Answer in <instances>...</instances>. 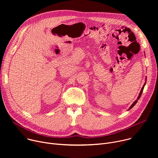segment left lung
Instances as JSON below:
<instances>
[{
	"label": "left lung",
	"instance_id": "obj_1",
	"mask_svg": "<svg viewBox=\"0 0 158 158\" xmlns=\"http://www.w3.org/2000/svg\"><path fill=\"white\" fill-rule=\"evenodd\" d=\"M146 81H145V83H144V84L143 85V87H142V89H141V92H140V93H139V96H138V98H137V99L132 104V105L130 106V107L129 108V109H131V108H132L134 106H135V104H136V103H137V102H138V101L139 99V98H140V97H141V94H142V93H143V89H144V85H146Z\"/></svg>",
	"mask_w": 158,
	"mask_h": 158
}]
</instances>
